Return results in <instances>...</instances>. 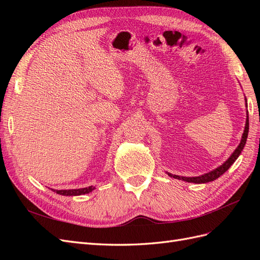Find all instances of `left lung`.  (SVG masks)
I'll return each mask as SVG.
<instances>
[{"mask_svg": "<svg viewBox=\"0 0 260 260\" xmlns=\"http://www.w3.org/2000/svg\"><path fill=\"white\" fill-rule=\"evenodd\" d=\"M249 127V123H248V115H247V118H246V124H245V129H244V133L242 136V140H241V143L239 144V146L237 147V149L233 152V154L229 157V159H228L225 162H223L221 166L216 168L215 170H212L210 172H208V174H205L203 176H200V177H179V176H176V175H171V174H168L171 178H175V179H179V180H183V181H186V182H193V183H207V182H210V181H214L216 179H218L220 176H222L224 172L229 169L231 167V165L238 159V157L240 156L241 152L243 151L244 146H245V143H246V139H247V136H248V128Z\"/></svg>", "mask_w": 260, "mask_h": 260, "instance_id": "8db88e82", "label": "left lung"}]
</instances>
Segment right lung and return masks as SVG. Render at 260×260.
<instances>
[{
	"label": "right lung",
	"instance_id": "add662e5",
	"mask_svg": "<svg viewBox=\"0 0 260 260\" xmlns=\"http://www.w3.org/2000/svg\"><path fill=\"white\" fill-rule=\"evenodd\" d=\"M94 186H88V187H83V188H76V190H56L54 192H56L57 194L60 195H66V196H74V195H81V194H86L90 193L94 190Z\"/></svg>",
	"mask_w": 260,
	"mask_h": 260
}]
</instances>
